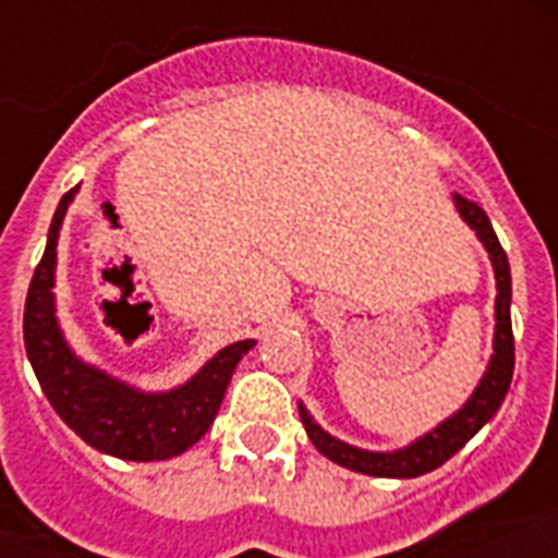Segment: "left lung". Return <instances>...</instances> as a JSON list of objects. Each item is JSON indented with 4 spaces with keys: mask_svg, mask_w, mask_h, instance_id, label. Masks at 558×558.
<instances>
[{
    "mask_svg": "<svg viewBox=\"0 0 558 558\" xmlns=\"http://www.w3.org/2000/svg\"><path fill=\"white\" fill-rule=\"evenodd\" d=\"M454 205H458L460 217L466 219V226L477 234V240L484 243L489 252L495 269V287H498V298H495V341H493V359L486 367L484 379L477 381L475 393L466 399V405L460 408L458 414H451L446 423L423 434L420 440L408 442L405 449L397 451H367L356 449L350 442L336 440L332 434H327L322 425L315 423L310 411L304 405H298L301 411V423H304L310 440L324 458H330L332 463H339L344 469L362 472V475L373 477H420L432 469L442 466L451 454H458L481 428L495 416V411L501 408L507 390L512 381V367H515V341H512V322H510V301H512V280H510V260L507 252L495 236V228L486 217V210L475 205L466 196L454 193Z\"/></svg>",
    "mask_w": 558,
    "mask_h": 558,
    "instance_id": "8db88e82",
    "label": "left lung"
}]
</instances>
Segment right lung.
Segmentation results:
<instances>
[{
	"mask_svg": "<svg viewBox=\"0 0 558 558\" xmlns=\"http://www.w3.org/2000/svg\"><path fill=\"white\" fill-rule=\"evenodd\" d=\"M77 187L65 193L54 210L43 260L34 269L25 298V353L37 381L60 420L92 449L121 460H168L187 451L208 432L231 373L254 348L252 339L219 350L196 376L165 393H144L109 373L86 365L65 344L54 313L57 236Z\"/></svg>",
	"mask_w": 558,
	"mask_h": 558,
	"instance_id": "right-lung-1",
	"label": "right lung"
}]
</instances>
